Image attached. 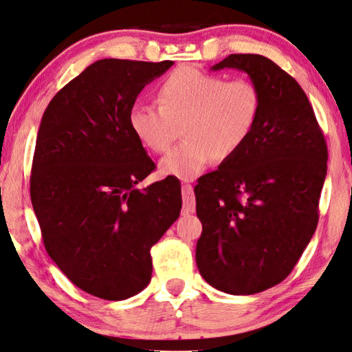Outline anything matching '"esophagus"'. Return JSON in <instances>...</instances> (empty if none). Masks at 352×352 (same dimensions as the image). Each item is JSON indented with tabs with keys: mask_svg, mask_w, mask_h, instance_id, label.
<instances>
[{
	"mask_svg": "<svg viewBox=\"0 0 352 352\" xmlns=\"http://www.w3.org/2000/svg\"><path fill=\"white\" fill-rule=\"evenodd\" d=\"M182 201H184V212L186 214H193L195 209H197V201H195V193L193 187L190 186L188 182L182 184Z\"/></svg>",
	"mask_w": 352,
	"mask_h": 352,
	"instance_id": "obj_1",
	"label": "esophagus"
}]
</instances>
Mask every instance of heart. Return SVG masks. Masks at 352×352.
I'll return each mask as SVG.
<instances>
[{
    "mask_svg": "<svg viewBox=\"0 0 352 352\" xmlns=\"http://www.w3.org/2000/svg\"><path fill=\"white\" fill-rule=\"evenodd\" d=\"M159 107L137 101L129 109L132 134L149 151L162 154L179 137V146L160 160V171L188 181L212 160L224 162L246 145L261 117L262 98L250 80H228L193 67L170 73L157 89Z\"/></svg>",
    "mask_w": 352,
    "mask_h": 352,
    "instance_id": "heart-1",
    "label": "heart"
}]
</instances>
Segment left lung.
<instances>
[{
    "instance_id": "8db88e82",
    "label": "left lung",
    "mask_w": 352,
    "mask_h": 352,
    "mask_svg": "<svg viewBox=\"0 0 352 352\" xmlns=\"http://www.w3.org/2000/svg\"><path fill=\"white\" fill-rule=\"evenodd\" d=\"M245 72L262 98L240 151L195 187L203 232L197 265L207 284L254 295L295 268L318 223L327 146L307 95L261 54H230L210 70Z\"/></svg>"
}]
</instances>
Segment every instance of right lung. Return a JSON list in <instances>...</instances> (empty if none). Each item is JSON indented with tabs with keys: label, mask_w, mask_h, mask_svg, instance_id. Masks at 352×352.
I'll list each match as a JSON object with an SVG mask.
<instances>
[{
	"label": "right lung",
	"mask_w": 352,
	"mask_h": 352,
	"mask_svg": "<svg viewBox=\"0 0 352 352\" xmlns=\"http://www.w3.org/2000/svg\"><path fill=\"white\" fill-rule=\"evenodd\" d=\"M173 60L101 59L59 90L40 123L31 201L43 245L80 290L120 301L151 280V246L181 212L168 176L138 190L155 165L132 134L129 109Z\"/></svg>",
	"instance_id": "right-lung-1"
}]
</instances>
